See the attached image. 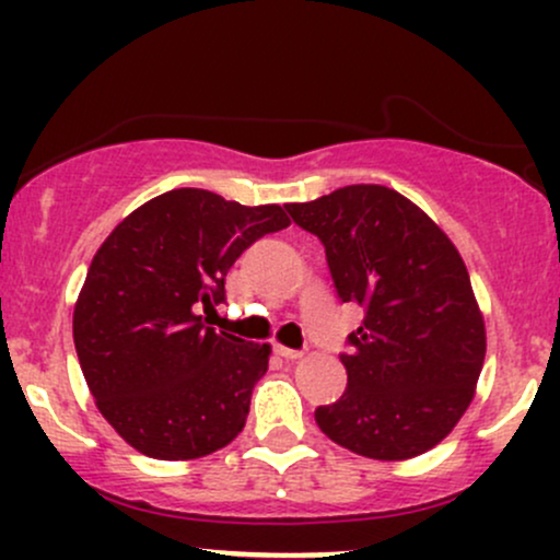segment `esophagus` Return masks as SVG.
I'll return each instance as SVG.
<instances>
[{
	"mask_svg": "<svg viewBox=\"0 0 560 560\" xmlns=\"http://www.w3.org/2000/svg\"><path fill=\"white\" fill-rule=\"evenodd\" d=\"M276 355L287 358V361H298V358H302V352H300V350H292V347L276 345Z\"/></svg>",
	"mask_w": 560,
	"mask_h": 560,
	"instance_id": "obj_1",
	"label": "esophagus"
}]
</instances>
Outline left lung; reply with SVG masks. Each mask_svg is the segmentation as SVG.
I'll use <instances>...</instances> for the list:
<instances>
[{"instance_id": "1", "label": "left lung", "mask_w": 560, "mask_h": 560, "mask_svg": "<svg viewBox=\"0 0 560 560\" xmlns=\"http://www.w3.org/2000/svg\"><path fill=\"white\" fill-rule=\"evenodd\" d=\"M287 213L324 244L339 302L365 313L339 352L345 395L316 408L320 432L376 460L427 453L466 413L487 350L458 249L387 186H345Z\"/></svg>"}]
</instances>
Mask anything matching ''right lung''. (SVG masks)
I'll return each mask as SVG.
<instances>
[{"label":"right lung","mask_w":560,"mask_h":560,"mask_svg":"<svg viewBox=\"0 0 560 560\" xmlns=\"http://www.w3.org/2000/svg\"><path fill=\"white\" fill-rule=\"evenodd\" d=\"M289 226L279 205L171 189L133 210L96 249L73 311V342L96 408L131 447L189 460L244 429L271 347L215 331L226 273Z\"/></svg>","instance_id":"1"}]
</instances>
